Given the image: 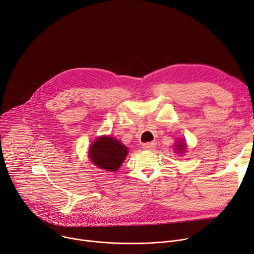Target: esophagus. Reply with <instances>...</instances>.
<instances>
[{
  "mask_svg": "<svg viewBox=\"0 0 254 254\" xmlns=\"http://www.w3.org/2000/svg\"><path fill=\"white\" fill-rule=\"evenodd\" d=\"M154 146H155L154 142H146V143L142 144V148L146 149V150H151V149H153Z\"/></svg>",
  "mask_w": 254,
  "mask_h": 254,
  "instance_id": "esophagus-1",
  "label": "esophagus"
}]
</instances>
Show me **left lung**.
<instances>
[{"instance_id":"obj_1","label":"left lung","mask_w":254,"mask_h":254,"mask_svg":"<svg viewBox=\"0 0 254 254\" xmlns=\"http://www.w3.org/2000/svg\"><path fill=\"white\" fill-rule=\"evenodd\" d=\"M175 149H176L179 153L184 152V151L186 150V143H183L182 141L177 142V143H176V145H175Z\"/></svg>"}]
</instances>
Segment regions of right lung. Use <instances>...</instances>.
<instances>
[{"label": "right lung", "mask_w": 254, "mask_h": 254, "mask_svg": "<svg viewBox=\"0 0 254 254\" xmlns=\"http://www.w3.org/2000/svg\"><path fill=\"white\" fill-rule=\"evenodd\" d=\"M127 154V147L111 136H101L90 145L88 151V157L92 164L109 172L118 170Z\"/></svg>", "instance_id": "obj_1"}]
</instances>
